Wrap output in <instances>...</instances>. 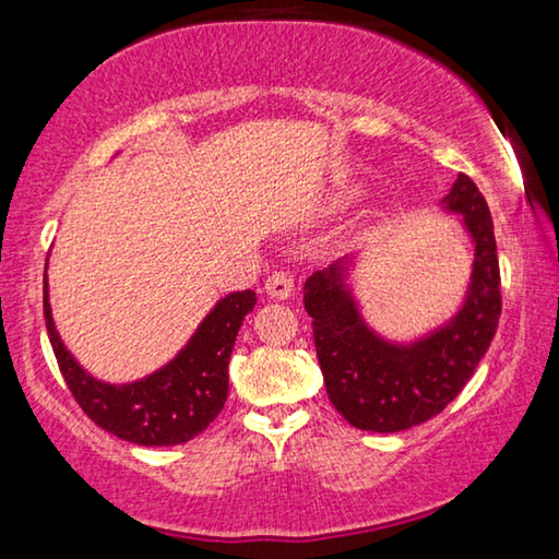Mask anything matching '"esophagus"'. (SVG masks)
Returning <instances> with one entry per match:
<instances>
[{
	"mask_svg": "<svg viewBox=\"0 0 559 559\" xmlns=\"http://www.w3.org/2000/svg\"><path fill=\"white\" fill-rule=\"evenodd\" d=\"M266 293H269V298H276V300L290 298V293H293V278L288 276L286 271L271 273L269 281H266Z\"/></svg>",
	"mask_w": 559,
	"mask_h": 559,
	"instance_id": "obj_1",
	"label": "esophagus"
}]
</instances>
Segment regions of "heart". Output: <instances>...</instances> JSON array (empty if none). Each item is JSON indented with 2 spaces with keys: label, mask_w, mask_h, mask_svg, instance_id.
Masks as SVG:
<instances>
[{
  "label": "heart",
  "mask_w": 559,
  "mask_h": 559,
  "mask_svg": "<svg viewBox=\"0 0 559 559\" xmlns=\"http://www.w3.org/2000/svg\"><path fill=\"white\" fill-rule=\"evenodd\" d=\"M365 194H367V189L362 185L340 187L337 192H333V197H330V210H347V206H353L362 200Z\"/></svg>",
  "instance_id": "b5f03b06"
}]
</instances>
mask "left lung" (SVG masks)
Masks as SVG:
<instances>
[{
    "instance_id": "obj_1",
    "label": "left lung",
    "mask_w": 559,
    "mask_h": 559,
    "mask_svg": "<svg viewBox=\"0 0 559 559\" xmlns=\"http://www.w3.org/2000/svg\"><path fill=\"white\" fill-rule=\"evenodd\" d=\"M441 210L459 216L473 259L456 310L427 333L394 340L365 318L353 283L359 253L316 271L302 286L330 402L362 431L394 433L437 416L456 400L496 335L500 271L488 204L473 179L459 175Z\"/></svg>"
}]
</instances>
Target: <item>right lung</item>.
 I'll return each instance as SVG.
<instances>
[{
    "mask_svg": "<svg viewBox=\"0 0 559 559\" xmlns=\"http://www.w3.org/2000/svg\"><path fill=\"white\" fill-rule=\"evenodd\" d=\"M44 266V320L56 362L75 402L100 429L138 447H177L202 433L224 409L229 359L243 318L257 306L253 290H234L214 302L192 337L159 370L132 382L93 377L56 330Z\"/></svg>",
    "mask_w": 559,
    "mask_h": 559,
    "instance_id": "add662e5",
    "label": "right lung"
}]
</instances>
